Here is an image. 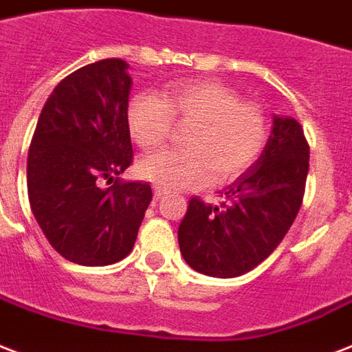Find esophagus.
I'll return each mask as SVG.
<instances>
[{
    "label": "esophagus",
    "mask_w": 352,
    "mask_h": 352,
    "mask_svg": "<svg viewBox=\"0 0 352 352\" xmlns=\"http://www.w3.org/2000/svg\"><path fill=\"white\" fill-rule=\"evenodd\" d=\"M165 195H166V191H165V189H161L160 186H155V187H154V197L157 198V200H160V198H163V197H165Z\"/></svg>",
    "instance_id": "34e87169"
}]
</instances>
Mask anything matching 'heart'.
<instances>
[{
    "label": "heart",
    "instance_id": "b5f03b06",
    "mask_svg": "<svg viewBox=\"0 0 352 352\" xmlns=\"http://www.w3.org/2000/svg\"><path fill=\"white\" fill-rule=\"evenodd\" d=\"M173 120L191 126L182 141L186 150H161L137 163L142 178L166 191L226 186L254 165L269 141L265 113L215 81L173 83L161 100L139 94L128 105L129 133L142 148L163 144Z\"/></svg>",
    "mask_w": 352,
    "mask_h": 352
}]
</instances>
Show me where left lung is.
Masks as SVG:
<instances>
[{
  "instance_id": "left-lung-1",
  "label": "left lung",
  "mask_w": 352,
  "mask_h": 352,
  "mask_svg": "<svg viewBox=\"0 0 352 352\" xmlns=\"http://www.w3.org/2000/svg\"><path fill=\"white\" fill-rule=\"evenodd\" d=\"M310 148L300 124L273 116L254 165L221 191L219 206L191 198L178 228L187 265L215 278L252 271L278 247L302 204Z\"/></svg>"
}]
</instances>
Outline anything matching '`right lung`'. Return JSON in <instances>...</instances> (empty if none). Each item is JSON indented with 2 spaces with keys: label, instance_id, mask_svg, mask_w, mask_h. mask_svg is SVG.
<instances>
[{
  "label": "right lung",
  "instance_id": "right-lung-1",
  "mask_svg": "<svg viewBox=\"0 0 352 352\" xmlns=\"http://www.w3.org/2000/svg\"><path fill=\"white\" fill-rule=\"evenodd\" d=\"M128 68L104 59L66 76L42 107L29 148L33 215L50 245L79 265L126 258L152 202L148 184L115 178L133 157ZM104 179L113 186H100Z\"/></svg>",
  "mask_w": 352,
  "mask_h": 352
}]
</instances>
